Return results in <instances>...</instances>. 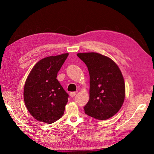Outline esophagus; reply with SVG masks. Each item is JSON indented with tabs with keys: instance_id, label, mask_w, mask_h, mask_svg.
<instances>
[{
	"instance_id": "1",
	"label": "esophagus",
	"mask_w": 154,
	"mask_h": 154,
	"mask_svg": "<svg viewBox=\"0 0 154 154\" xmlns=\"http://www.w3.org/2000/svg\"><path fill=\"white\" fill-rule=\"evenodd\" d=\"M75 94H76V93L75 92H71L69 93V95L71 97H74L75 96Z\"/></svg>"
}]
</instances>
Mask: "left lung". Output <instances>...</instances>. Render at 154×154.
<instances>
[{
  "instance_id": "1",
  "label": "left lung",
  "mask_w": 154,
  "mask_h": 154,
  "mask_svg": "<svg viewBox=\"0 0 154 154\" xmlns=\"http://www.w3.org/2000/svg\"><path fill=\"white\" fill-rule=\"evenodd\" d=\"M77 56L87 66L90 76L89 100L85 112L104 120L119 112L125 98V83L117 64L109 57L95 52L79 53Z\"/></svg>"
}]
</instances>
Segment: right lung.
Segmentation results:
<instances>
[{"label":"right lung","instance_id":"right-lung-1","mask_svg":"<svg viewBox=\"0 0 154 154\" xmlns=\"http://www.w3.org/2000/svg\"><path fill=\"white\" fill-rule=\"evenodd\" d=\"M68 55L63 54L42 59L32 68L26 81V106L39 122L54 123L64 113L69 95L56 77Z\"/></svg>","mask_w":154,"mask_h":154}]
</instances>
